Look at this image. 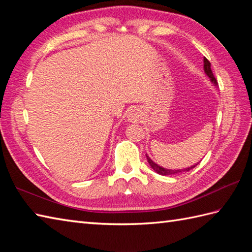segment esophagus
Returning a JSON list of instances; mask_svg holds the SVG:
<instances>
[{"label": "esophagus", "mask_w": 252, "mask_h": 252, "mask_svg": "<svg viewBox=\"0 0 252 252\" xmlns=\"http://www.w3.org/2000/svg\"><path fill=\"white\" fill-rule=\"evenodd\" d=\"M127 121L132 122V123H136L142 119V114L140 109H131L129 112H127Z\"/></svg>", "instance_id": "obj_1"}]
</instances>
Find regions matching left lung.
Here are the masks:
<instances>
[{
	"label": "left lung",
	"mask_w": 252,
	"mask_h": 252,
	"mask_svg": "<svg viewBox=\"0 0 252 252\" xmlns=\"http://www.w3.org/2000/svg\"><path fill=\"white\" fill-rule=\"evenodd\" d=\"M203 70H205V73L207 74V77H208L209 79H210L211 83H212L213 85H215V87H218V82H217V80H216L215 76H213L212 70H211V63H210V62H209V61L207 60V58H203ZM146 158H147V161H148L149 165H151L152 169L155 171V172H157L158 174L164 175V176H167V175H175V174H180V173H183V172H187V171H189V170H191L192 168H195L196 165H197L198 163H199V162H197V163L194 164V165H190V167L183 168V169H167V168L161 167V165H159V164L156 163V162H154L153 160L151 159V157H149L147 154H146Z\"/></svg>",
	"instance_id": "8db88e82"
}]
</instances>
